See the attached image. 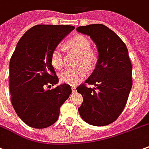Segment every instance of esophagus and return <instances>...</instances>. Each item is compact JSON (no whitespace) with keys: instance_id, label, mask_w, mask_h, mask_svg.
I'll return each instance as SVG.
<instances>
[{"instance_id":"esophagus-1","label":"esophagus","mask_w":149,"mask_h":149,"mask_svg":"<svg viewBox=\"0 0 149 149\" xmlns=\"http://www.w3.org/2000/svg\"><path fill=\"white\" fill-rule=\"evenodd\" d=\"M72 93L76 92V86H72Z\"/></svg>"}]
</instances>
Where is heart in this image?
<instances>
[{"instance_id":"b5f03b06","label":"heart","mask_w":149,"mask_h":149,"mask_svg":"<svg viewBox=\"0 0 149 149\" xmlns=\"http://www.w3.org/2000/svg\"><path fill=\"white\" fill-rule=\"evenodd\" d=\"M68 46L79 54L77 64L83 65L90 70L95 65L97 61L96 54L91 49V44L86 36L78 35L72 38L68 43ZM50 63L54 68L60 70L63 67V57L60 48H55L50 55ZM86 76V69L80 67L74 69H67L62 72L59 79L63 83L73 86L81 81Z\"/></svg>"}]
</instances>
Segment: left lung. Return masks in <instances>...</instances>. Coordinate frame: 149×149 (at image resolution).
Wrapping results in <instances>:
<instances>
[{"mask_svg":"<svg viewBox=\"0 0 149 149\" xmlns=\"http://www.w3.org/2000/svg\"><path fill=\"white\" fill-rule=\"evenodd\" d=\"M77 31L87 35L97 46L95 68L85 81L77 87L83 97L78 109L86 123L104 126L113 123L125 108L132 87V65L125 43L115 32L104 24L81 26Z\"/></svg>","mask_w":149,"mask_h":149,"instance_id":"8db88e82","label":"left lung"}]
</instances>
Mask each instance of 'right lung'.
<instances>
[{
	"label": "right lung",
	"mask_w": 149,
	"mask_h": 149,
	"mask_svg": "<svg viewBox=\"0 0 149 149\" xmlns=\"http://www.w3.org/2000/svg\"><path fill=\"white\" fill-rule=\"evenodd\" d=\"M75 27L40 24L31 28L16 45L10 61L11 103L19 118L32 128L43 129L58 118L59 109L72 93L71 86L58 82L50 55Z\"/></svg>",
	"instance_id": "1"
}]
</instances>
